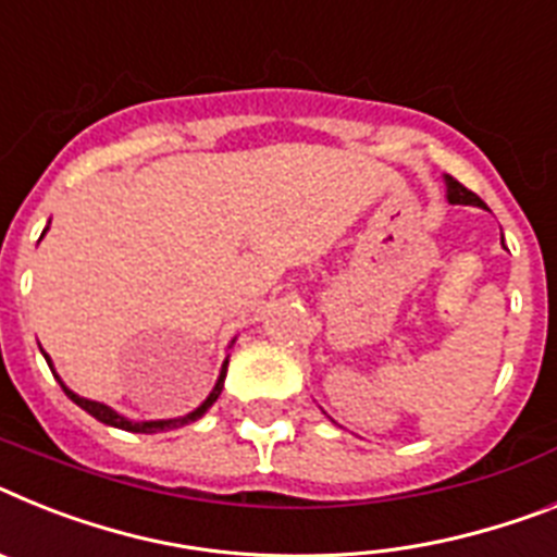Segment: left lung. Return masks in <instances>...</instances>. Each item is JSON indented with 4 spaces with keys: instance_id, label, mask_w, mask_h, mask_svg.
<instances>
[{
    "instance_id": "1",
    "label": "left lung",
    "mask_w": 557,
    "mask_h": 557,
    "mask_svg": "<svg viewBox=\"0 0 557 557\" xmlns=\"http://www.w3.org/2000/svg\"><path fill=\"white\" fill-rule=\"evenodd\" d=\"M445 186H447V200H450L453 207H484V200L475 195V191H470L467 186H461L456 177L445 175ZM504 243V237H502Z\"/></svg>"
}]
</instances>
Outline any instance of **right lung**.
<instances>
[{
    "instance_id": "add662e5",
    "label": "right lung",
    "mask_w": 557,
    "mask_h": 557,
    "mask_svg": "<svg viewBox=\"0 0 557 557\" xmlns=\"http://www.w3.org/2000/svg\"><path fill=\"white\" fill-rule=\"evenodd\" d=\"M45 232H48V228H45ZM45 232H41V235H45ZM232 343H235V339H232ZM41 354H45V350H41ZM45 359H48L50 371H53V376H55V380H59V385H62L64 394H67L70 399L76 401L78 408L87 410V413H90L92 419H98V422H104V424H110V428H119V430H129V433H163V430H175V428H184V424H189V422H198L200 416L207 413V410L212 408L214 401H218V396H221V391H223V380H226V368H228V359H223L221 373H218V382H214L212 394H209L207 399L200 401L198 408L191 410V413L177 416V419H149V422H135V419H127V416H121L119 410H112L110 405H104V401L84 399V396H78L76 391H70V387L64 385V382H62V376H59V373H55L53 359H50L48 354H45Z\"/></svg>"
}]
</instances>
